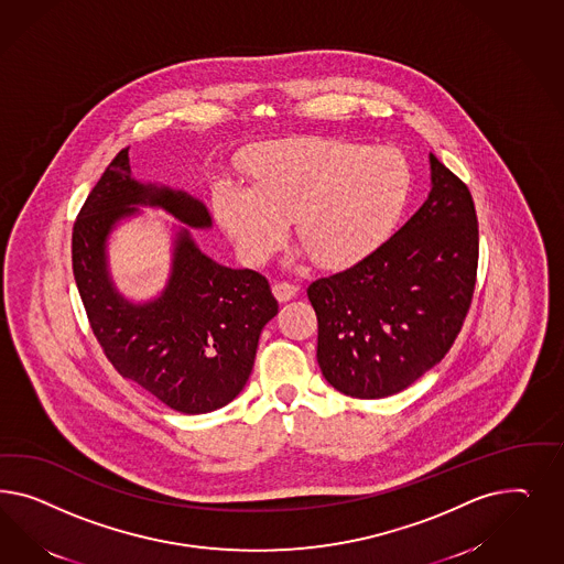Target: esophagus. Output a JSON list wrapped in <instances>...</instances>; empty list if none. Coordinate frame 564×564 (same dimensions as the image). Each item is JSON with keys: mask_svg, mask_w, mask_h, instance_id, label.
<instances>
[{"mask_svg": "<svg viewBox=\"0 0 564 564\" xmlns=\"http://www.w3.org/2000/svg\"><path fill=\"white\" fill-rule=\"evenodd\" d=\"M273 293L279 302H290L297 295V288L288 281H276L273 285Z\"/></svg>", "mask_w": 564, "mask_h": 564, "instance_id": "obj_1", "label": "esophagus"}]
</instances>
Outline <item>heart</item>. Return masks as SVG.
Wrapping results in <instances>:
<instances>
[{
	"label": "heart",
	"instance_id": "obj_1",
	"mask_svg": "<svg viewBox=\"0 0 564 564\" xmlns=\"http://www.w3.org/2000/svg\"><path fill=\"white\" fill-rule=\"evenodd\" d=\"M252 186L221 182L213 192L217 221L252 264L285 238L293 217L297 254L345 269L391 238L411 189L408 159L389 147L335 138L260 144L246 156Z\"/></svg>",
	"mask_w": 564,
	"mask_h": 564
}]
</instances>
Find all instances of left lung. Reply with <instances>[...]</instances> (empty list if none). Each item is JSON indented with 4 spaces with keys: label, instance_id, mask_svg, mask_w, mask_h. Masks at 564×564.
I'll return each instance as SVG.
<instances>
[{
    "label": "left lung",
    "instance_id": "obj_1",
    "mask_svg": "<svg viewBox=\"0 0 564 564\" xmlns=\"http://www.w3.org/2000/svg\"><path fill=\"white\" fill-rule=\"evenodd\" d=\"M430 192L375 254L314 281L316 358L356 399L401 393L446 356L471 304L478 219L462 180L427 154Z\"/></svg>",
    "mask_w": 564,
    "mask_h": 564
}]
</instances>
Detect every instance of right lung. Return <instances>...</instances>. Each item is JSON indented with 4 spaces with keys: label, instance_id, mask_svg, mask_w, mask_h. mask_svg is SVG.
<instances>
[{
    "label": "right lung",
    "instance_id": "add662e5",
    "mask_svg": "<svg viewBox=\"0 0 564 564\" xmlns=\"http://www.w3.org/2000/svg\"><path fill=\"white\" fill-rule=\"evenodd\" d=\"M142 205L161 207L185 225L172 226L166 288L134 303L110 276L108 238ZM210 227L200 198L137 180L126 149L88 194L72 234L74 279L105 356L123 378L186 415L221 410L241 393L258 337L279 312L262 274L223 267L198 248L192 229Z\"/></svg>",
    "mask_w": 564,
    "mask_h": 564
}]
</instances>
